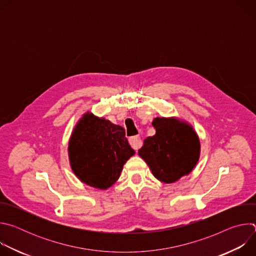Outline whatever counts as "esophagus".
<instances>
[{
    "label": "esophagus",
    "instance_id": "34e87169",
    "mask_svg": "<svg viewBox=\"0 0 256 256\" xmlns=\"http://www.w3.org/2000/svg\"><path fill=\"white\" fill-rule=\"evenodd\" d=\"M128 142H130V144L132 146V148L134 149L136 151H138L140 149V146H142V140H140V136H138L130 138Z\"/></svg>",
    "mask_w": 256,
    "mask_h": 256
}]
</instances>
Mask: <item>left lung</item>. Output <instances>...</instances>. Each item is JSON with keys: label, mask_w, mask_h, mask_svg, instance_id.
<instances>
[{"label": "left lung", "mask_w": 256, "mask_h": 256, "mask_svg": "<svg viewBox=\"0 0 256 256\" xmlns=\"http://www.w3.org/2000/svg\"><path fill=\"white\" fill-rule=\"evenodd\" d=\"M152 124L156 134L144 138L138 155L158 180L173 184L196 167L200 138L190 124L176 118H156Z\"/></svg>", "instance_id": "8db88e82"}]
</instances>
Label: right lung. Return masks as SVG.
Wrapping results in <instances>:
<instances>
[{"mask_svg":"<svg viewBox=\"0 0 256 256\" xmlns=\"http://www.w3.org/2000/svg\"><path fill=\"white\" fill-rule=\"evenodd\" d=\"M68 151L75 175L85 184L102 190L116 184L124 165L134 155L124 128L91 112L76 124Z\"/></svg>","mask_w":256,"mask_h":256,"instance_id":"obj_1","label":"right lung"}]
</instances>
